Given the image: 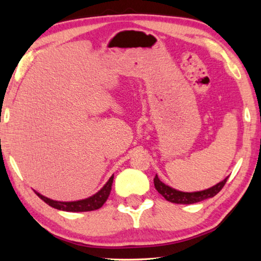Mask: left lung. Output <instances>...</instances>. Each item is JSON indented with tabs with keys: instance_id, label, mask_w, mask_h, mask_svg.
<instances>
[{
	"instance_id": "obj_1",
	"label": "left lung",
	"mask_w": 261,
	"mask_h": 261,
	"mask_svg": "<svg viewBox=\"0 0 261 261\" xmlns=\"http://www.w3.org/2000/svg\"><path fill=\"white\" fill-rule=\"evenodd\" d=\"M226 179L228 177L222 181H220L219 184H216L215 186L208 188V190L205 191H201V192H193V193H186V192H180L177 191L175 188H171L170 186L164 184L163 181H160V179L158 178V176L156 175V177L153 178V182H154V187L158 191L159 194L167 199V201L175 203V204H193V203H197L204 201L206 198H211L215 196L221 190H222L223 186L225 185Z\"/></svg>"
}]
</instances>
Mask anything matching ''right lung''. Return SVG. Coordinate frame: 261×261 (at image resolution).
Instances as JSON below:
<instances>
[{"mask_svg": "<svg viewBox=\"0 0 261 261\" xmlns=\"http://www.w3.org/2000/svg\"><path fill=\"white\" fill-rule=\"evenodd\" d=\"M112 182L113 176H111V178L108 180L107 184H105L96 194H94L91 197L80 199V201L60 202L54 201V199L43 196L39 193H37V195L40 197L43 202L47 203L49 206H51L54 208L66 211V212H88V211L99 208L105 202H107V199L110 195L111 188H112Z\"/></svg>", "mask_w": 261, "mask_h": 261, "instance_id": "obj_1", "label": "right lung"}]
</instances>
